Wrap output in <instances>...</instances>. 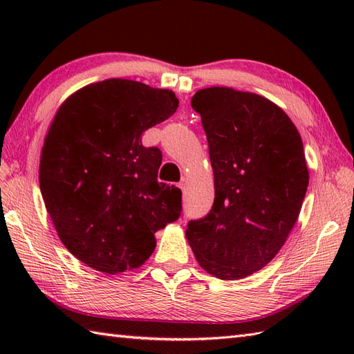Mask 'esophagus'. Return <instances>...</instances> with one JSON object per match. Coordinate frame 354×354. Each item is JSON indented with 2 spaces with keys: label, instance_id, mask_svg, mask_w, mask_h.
<instances>
[{
  "label": "esophagus",
  "instance_id": "esophagus-1",
  "mask_svg": "<svg viewBox=\"0 0 354 354\" xmlns=\"http://www.w3.org/2000/svg\"><path fill=\"white\" fill-rule=\"evenodd\" d=\"M185 185H187V183H185V179H183V181L178 184V187H179V189H181V190H185Z\"/></svg>",
  "mask_w": 354,
  "mask_h": 354
}]
</instances>
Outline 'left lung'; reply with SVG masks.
<instances>
[{
    "instance_id": "1",
    "label": "left lung",
    "mask_w": 354,
    "mask_h": 354,
    "mask_svg": "<svg viewBox=\"0 0 354 354\" xmlns=\"http://www.w3.org/2000/svg\"><path fill=\"white\" fill-rule=\"evenodd\" d=\"M192 108L207 133L214 204L185 237L208 274L239 280L275 257L298 219L309 185L303 141L286 112L257 94L205 88Z\"/></svg>"
}]
</instances>
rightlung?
Here are the masks:
<instances>
[{"instance_id":"obj_1","label":"right lung","mask_w":354,"mask_h":354,"mask_svg":"<svg viewBox=\"0 0 354 354\" xmlns=\"http://www.w3.org/2000/svg\"><path fill=\"white\" fill-rule=\"evenodd\" d=\"M169 89L108 79L70 95L44 141L39 185L59 239L106 274L141 266L155 232L181 216L183 193L158 183L162 153L141 135L175 114Z\"/></svg>"}]
</instances>
